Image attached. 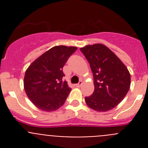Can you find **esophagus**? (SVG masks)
I'll return each mask as SVG.
<instances>
[{"label": "esophagus", "instance_id": "1", "mask_svg": "<svg viewBox=\"0 0 148 148\" xmlns=\"http://www.w3.org/2000/svg\"><path fill=\"white\" fill-rule=\"evenodd\" d=\"M82 83H83V82H82V81H80V82H78V84H75V86H76L77 87H80L82 85Z\"/></svg>", "mask_w": 148, "mask_h": 148}]
</instances>
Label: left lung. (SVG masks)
<instances>
[{"label": "left lung", "mask_w": 148, "mask_h": 148, "mask_svg": "<svg viewBox=\"0 0 148 148\" xmlns=\"http://www.w3.org/2000/svg\"><path fill=\"white\" fill-rule=\"evenodd\" d=\"M93 75L94 92L85 97L91 109L104 112L114 108L124 99L130 86V75L121 60L101 44L81 48Z\"/></svg>", "instance_id": "1"}]
</instances>
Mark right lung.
<instances>
[{"instance_id":"obj_1","label":"right lung","mask_w":148,"mask_h":148,"mask_svg":"<svg viewBox=\"0 0 148 148\" xmlns=\"http://www.w3.org/2000/svg\"><path fill=\"white\" fill-rule=\"evenodd\" d=\"M77 47L56 46L32 63L24 76V89L29 99L38 108L54 111L61 108L71 88L66 81L63 67Z\"/></svg>"}]
</instances>
